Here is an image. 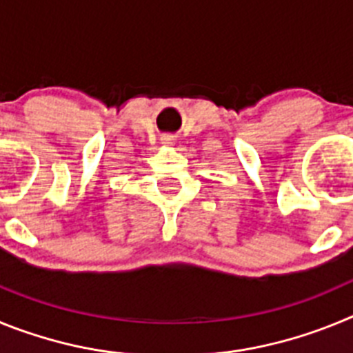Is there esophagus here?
<instances>
[{"instance_id": "1", "label": "esophagus", "mask_w": 353, "mask_h": 353, "mask_svg": "<svg viewBox=\"0 0 353 353\" xmlns=\"http://www.w3.org/2000/svg\"><path fill=\"white\" fill-rule=\"evenodd\" d=\"M162 145H164V146H173L174 145V139L171 138V136H168V138H162Z\"/></svg>"}]
</instances>
